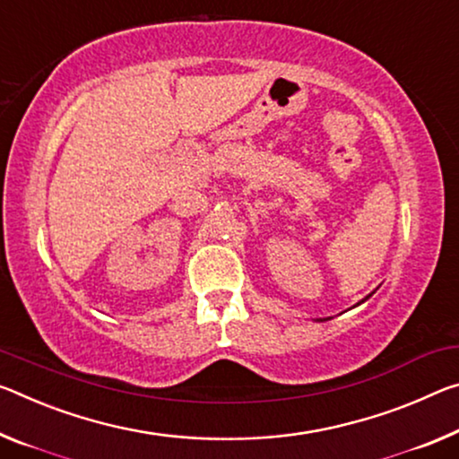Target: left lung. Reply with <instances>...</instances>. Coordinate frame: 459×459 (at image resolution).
Here are the masks:
<instances>
[{
  "mask_svg": "<svg viewBox=\"0 0 459 459\" xmlns=\"http://www.w3.org/2000/svg\"><path fill=\"white\" fill-rule=\"evenodd\" d=\"M372 294H374V292H372ZM372 294H369V296H372ZM369 296H366V298H363V300H361V302H366ZM361 302H358V304H355V307H359V304H361ZM316 321H321V323H323V321H329V318H316Z\"/></svg>",
  "mask_w": 459,
  "mask_h": 459,
  "instance_id": "8db88e82",
  "label": "left lung"
}]
</instances>
